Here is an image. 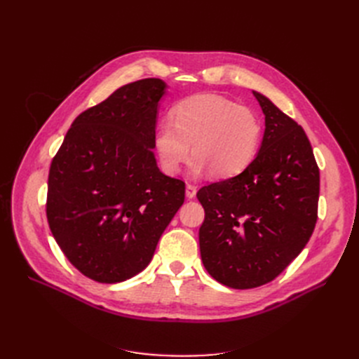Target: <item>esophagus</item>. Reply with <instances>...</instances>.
Returning a JSON list of instances; mask_svg holds the SVG:
<instances>
[{
	"mask_svg": "<svg viewBox=\"0 0 359 359\" xmlns=\"http://www.w3.org/2000/svg\"><path fill=\"white\" fill-rule=\"evenodd\" d=\"M196 191H198L196 186H193V184H187V186H186V196L189 199H193L194 196H196Z\"/></svg>",
	"mask_w": 359,
	"mask_h": 359,
	"instance_id": "obj_1",
	"label": "esophagus"
}]
</instances>
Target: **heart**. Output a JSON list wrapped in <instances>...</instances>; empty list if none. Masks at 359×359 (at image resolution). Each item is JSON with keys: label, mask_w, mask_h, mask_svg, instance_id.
<instances>
[{"label": "heart", "mask_w": 359, "mask_h": 359, "mask_svg": "<svg viewBox=\"0 0 359 359\" xmlns=\"http://www.w3.org/2000/svg\"><path fill=\"white\" fill-rule=\"evenodd\" d=\"M172 121L161 123L154 147L165 172L175 175L190 156L194 175L212 172L219 180L235 178L252 165L262 142L259 115L219 94H196L175 104Z\"/></svg>", "instance_id": "heart-1"}]
</instances>
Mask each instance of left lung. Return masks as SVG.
Wrapping results in <instances>:
<instances>
[{"label": "left lung", "mask_w": 359, "mask_h": 359, "mask_svg": "<svg viewBox=\"0 0 359 359\" xmlns=\"http://www.w3.org/2000/svg\"><path fill=\"white\" fill-rule=\"evenodd\" d=\"M253 94L265 115L255 161L241 175L198 191L203 266L233 289L262 286L283 273L318 220L320 177L306 132L265 95Z\"/></svg>", "instance_id": "left-lung-1"}]
</instances>
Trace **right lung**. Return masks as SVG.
<instances>
[{"instance_id": "1", "label": "right lung", "mask_w": 359, "mask_h": 359, "mask_svg": "<svg viewBox=\"0 0 359 359\" xmlns=\"http://www.w3.org/2000/svg\"><path fill=\"white\" fill-rule=\"evenodd\" d=\"M166 83H127L74 119L53 157L46 217L70 264L99 283L145 269L184 203L186 184L166 177L153 153Z\"/></svg>"}]
</instances>
